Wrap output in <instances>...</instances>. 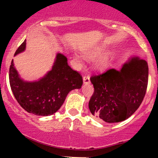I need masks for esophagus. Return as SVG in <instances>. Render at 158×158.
Returning a JSON list of instances; mask_svg holds the SVG:
<instances>
[{"label": "esophagus", "mask_w": 158, "mask_h": 158, "mask_svg": "<svg viewBox=\"0 0 158 158\" xmlns=\"http://www.w3.org/2000/svg\"><path fill=\"white\" fill-rule=\"evenodd\" d=\"M83 83L84 84H90V77H88V76H85L84 77H83Z\"/></svg>", "instance_id": "esophagus-1"}]
</instances>
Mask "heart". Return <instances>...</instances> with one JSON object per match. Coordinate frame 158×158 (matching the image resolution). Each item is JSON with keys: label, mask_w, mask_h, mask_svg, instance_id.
I'll use <instances>...</instances> for the list:
<instances>
[{"label": "heart", "mask_w": 158, "mask_h": 158, "mask_svg": "<svg viewBox=\"0 0 158 158\" xmlns=\"http://www.w3.org/2000/svg\"><path fill=\"white\" fill-rule=\"evenodd\" d=\"M102 48H97L95 49H93V50H89V51L87 52H83V56L86 59H88V60H90V59H95L96 57H97L98 56L100 55L103 51ZM74 59L77 61V62L78 64H81V59L79 58V56H78L77 55L74 56ZM109 61H110V56L109 54L106 53L104 54V55L100 56L99 59L96 61L95 64V68L98 69V70H103V69L106 68L108 67V64H109Z\"/></svg>", "instance_id": "1"}]
</instances>
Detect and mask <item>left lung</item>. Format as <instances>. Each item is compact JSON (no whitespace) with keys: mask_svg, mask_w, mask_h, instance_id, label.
I'll return each instance as SVG.
<instances>
[{"mask_svg":"<svg viewBox=\"0 0 158 158\" xmlns=\"http://www.w3.org/2000/svg\"><path fill=\"white\" fill-rule=\"evenodd\" d=\"M148 79L146 61L133 57L119 70L109 69L90 77L94 92L89 109L95 119L108 123L126 120L142 103Z\"/></svg>","mask_w":158,"mask_h":158,"instance_id":"left-lung-1","label":"left lung"}]
</instances>
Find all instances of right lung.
<instances>
[{"instance_id": "right-lung-1", "label": "right lung", "mask_w": 158, "mask_h": 158, "mask_svg": "<svg viewBox=\"0 0 158 158\" xmlns=\"http://www.w3.org/2000/svg\"><path fill=\"white\" fill-rule=\"evenodd\" d=\"M26 41L20 45L15 56L23 52ZM10 84L16 100L25 110L38 116L56 113L64 103L70 90L82 85L80 73L68 64V59L61 53L56 55L52 70L35 81H23L19 77L12 60L10 68Z\"/></svg>"}]
</instances>
